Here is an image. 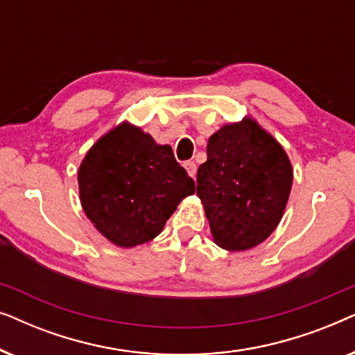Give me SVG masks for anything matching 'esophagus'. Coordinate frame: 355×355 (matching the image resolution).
Instances as JSON below:
<instances>
[{
    "mask_svg": "<svg viewBox=\"0 0 355 355\" xmlns=\"http://www.w3.org/2000/svg\"><path fill=\"white\" fill-rule=\"evenodd\" d=\"M184 168H186V171H187V174L191 178H196V174H197V164L193 163V162H186L184 163Z\"/></svg>",
    "mask_w": 355,
    "mask_h": 355,
    "instance_id": "34e87169",
    "label": "esophagus"
}]
</instances>
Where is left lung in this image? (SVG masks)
I'll use <instances>...</instances> for the list:
<instances>
[{
  "label": "left lung",
  "mask_w": 355,
  "mask_h": 355,
  "mask_svg": "<svg viewBox=\"0 0 355 355\" xmlns=\"http://www.w3.org/2000/svg\"><path fill=\"white\" fill-rule=\"evenodd\" d=\"M293 186V166L273 135L247 116L208 139L197 171V196L213 241L237 252L259 245L279 225Z\"/></svg>",
  "instance_id": "obj_1"
}]
</instances>
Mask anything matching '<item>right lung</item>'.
<instances>
[{
  "mask_svg": "<svg viewBox=\"0 0 355 355\" xmlns=\"http://www.w3.org/2000/svg\"><path fill=\"white\" fill-rule=\"evenodd\" d=\"M77 181L87 218L125 249L155 239L179 202L196 192L173 148L125 121L87 152Z\"/></svg>",
  "mask_w": 355,
  "mask_h": 355,
  "instance_id": "right-lung-1",
  "label": "right lung"
}]
</instances>
